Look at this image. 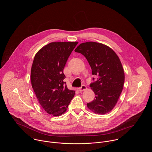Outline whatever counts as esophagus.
Segmentation results:
<instances>
[{"instance_id":"obj_1","label":"esophagus","mask_w":152,"mask_h":152,"mask_svg":"<svg viewBox=\"0 0 152 152\" xmlns=\"http://www.w3.org/2000/svg\"><path fill=\"white\" fill-rule=\"evenodd\" d=\"M87 87H86V86L83 85V86H81V87H80V88H79V91H80V92H83V91H84L86 90V89H87Z\"/></svg>"}]
</instances>
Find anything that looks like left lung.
Here are the masks:
<instances>
[{"instance_id":"left-lung-1","label":"left lung","mask_w":152,"mask_h":152,"mask_svg":"<svg viewBox=\"0 0 152 152\" xmlns=\"http://www.w3.org/2000/svg\"><path fill=\"white\" fill-rule=\"evenodd\" d=\"M75 51L84 56L92 75L98 77L90 84L95 96L94 101L87 104L88 108L98 115L109 113L116 105L125 82L124 70L119 58L108 46L93 42L80 44Z\"/></svg>"}]
</instances>
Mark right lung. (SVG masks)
<instances>
[{
	"label": "right lung",
	"mask_w": 152,
	"mask_h": 152,
	"mask_svg": "<svg viewBox=\"0 0 152 152\" xmlns=\"http://www.w3.org/2000/svg\"><path fill=\"white\" fill-rule=\"evenodd\" d=\"M77 42H52L43 47L35 55L31 68V83L39 102L50 115L64 113L75 91L64 82L66 61Z\"/></svg>",
	"instance_id": "right-lung-1"
}]
</instances>
